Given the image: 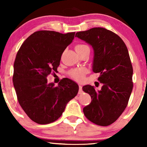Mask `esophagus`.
<instances>
[{
    "label": "esophagus",
    "mask_w": 147,
    "mask_h": 147,
    "mask_svg": "<svg viewBox=\"0 0 147 147\" xmlns=\"http://www.w3.org/2000/svg\"><path fill=\"white\" fill-rule=\"evenodd\" d=\"M82 93V85H79V93Z\"/></svg>",
    "instance_id": "esophagus-1"
}]
</instances>
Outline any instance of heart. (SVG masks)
<instances>
[{
	"label": "heart",
	"instance_id": "obj_1",
	"mask_svg": "<svg viewBox=\"0 0 147 147\" xmlns=\"http://www.w3.org/2000/svg\"><path fill=\"white\" fill-rule=\"evenodd\" d=\"M86 48H88V46H86V45H84V44H79L76 46V52L81 51V50H84V49ZM84 74H85V70L84 69H82V68L74 69H72L69 72L71 76L74 79L78 81L82 80L83 78H84Z\"/></svg>",
	"mask_w": 147,
	"mask_h": 147
}]
</instances>
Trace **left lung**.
I'll list each match as a JSON object with an SVG mask.
<instances>
[{"label": "left lung", "instance_id": "left-lung-1", "mask_svg": "<svg viewBox=\"0 0 147 147\" xmlns=\"http://www.w3.org/2000/svg\"><path fill=\"white\" fill-rule=\"evenodd\" d=\"M93 50L92 71L99 73L100 90L90 85L82 89L91 97L83 108L88 120L101 126L113 123L123 112L131 95L133 68L127 48L117 34L104 28H93L76 34Z\"/></svg>", "mask_w": 147, "mask_h": 147}]
</instances>
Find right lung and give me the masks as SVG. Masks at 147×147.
<instances>
[{
  "mask_svg": "<svg viewBox=\"0 0 147 147\" xmlns=\"http://www.w3.org/2000/svg\"><path fill=\"white\" fill-rule=\"evenodd\" d=\"M74 35L75 32H35L24 41L16 55L13 82L18 102L38 124L57 121L78 92V85L71 80L63 79L55 86L46 78L52 71H57L61 55Z\"/></svg>",
  "mask_w": 147,
  "mask_h": 147,
  "instance_id": "obj_1",
  "label": "right lung"
}]
</instances>
